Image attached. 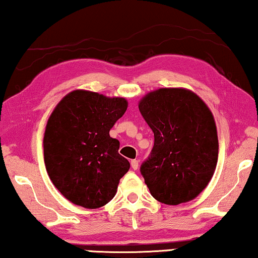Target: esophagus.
Masks as SVG:
<instances>
[{
    "label": "esophagus",
    "instance_id": "obj_1",
    "mask_svg": "<svg viewBox=\"0 0 258 258\" xmlns=\"http://www.w3.org/2000/svg\"><path fill=\"white\" fill-rule=\"evenodd\" d=\"M132 167H133V170L138 169V160H136V159L132 160Z\"/></svg>",
    "mask_w": 258,
    "mask_h": 258
}]
</instances>
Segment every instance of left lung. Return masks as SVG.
<instances>
[{
	"label": "left lung",
	"instance_id": "8db88e82",
	"mask_svg": "<svg viewBox=\"0 0 258 258\" xmlns=\"http://www.w3.org/2000/svg\"><path fill=\"white\" fill-rule=\"evenodd\" d=\"M138 108L155 136L141 173L151 196L165 205L193 200L214 174L219 155L212 111L186 88H159L141 99Z\"/></svg>",
	"mask_w": 258,
	"mask_h": 258
}]
</instances>
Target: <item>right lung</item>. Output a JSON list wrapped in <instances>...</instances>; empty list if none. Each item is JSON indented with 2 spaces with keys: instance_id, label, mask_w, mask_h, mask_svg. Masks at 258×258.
<instances>
[{
  "instance_id": "right-lung-1",
  "label": "right lung",
  "mask_w": 258,
  "mask_h": 258,
  "mask_svg": "<svg viewBox=\"0 0 258 258\" xmlns=\"http://www.w3.org/2000/svg\"><path fill=\"white\" fill-rule=\"evenodd\" d=\"M126 108L124 98L76 89L48 117L43 140L45 167L55 188L72 204L94 210L116 194L130 163L118 154L120 142L109 130Z\"/></svg>"
}]
</instances>
